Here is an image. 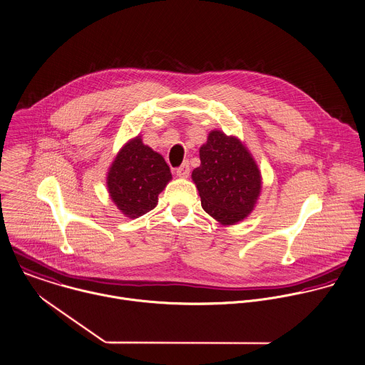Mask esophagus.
I'll return each mask as SVG.
<instances>
[{
  "instance_id": "34e87169",
  "label": "esophagus",
  "mask_w": 365,
  "mask_h": 365,
  "mask_svg": "<svg viewBox=\"0 0 365 365\" xmlns=\"http://www.w3.org/2000/svg\"><path fill=\"white\" fill-rule=\"evenodd\" d=\"M189 173H190V166H189V162H185V163H182V166H179V168L176 169V175H178L179 178H187V176H189Z\"/></svg>"
}]
</instances>
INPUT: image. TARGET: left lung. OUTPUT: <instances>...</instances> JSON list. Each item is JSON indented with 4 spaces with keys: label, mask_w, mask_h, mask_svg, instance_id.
I'll return each mask as SVG.
<instances>
[{
    "label": "left lung",
    "mask_w": 365,
    "mask_h": 365,
    "mask_svg": "<svg viewBox=\"0 0 365 365\" xmlns=\"http://www.w3.org/2000/svg\"><path fill=\"white\" fill-rule=\"evenodd\" d=\"M200 166L193 169L203 210L222 226L245 220L256 207L262 192V172L237 138L210 130L199 149Z\"/></svg>",
    "instance_id": "1"
}]
</instances>
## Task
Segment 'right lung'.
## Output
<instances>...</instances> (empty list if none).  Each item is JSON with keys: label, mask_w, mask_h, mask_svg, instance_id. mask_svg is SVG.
<instances>
[{"label": "right lung", "mask_w": 365, "mask_h": 365, "mask_svg": "<svg viewBox=\"0 0 365 365\" xmlns=\"http://www.w3.org/2000/svg\"><path fill=\"white\" fill-rule=\"evenodd\" d=\"M172 180L163 156L138 135L116 153L106 175L110 200L129 219H136L158 205L159 193Z\"/></svg>", "instance_id": "1"}]
</instances>
